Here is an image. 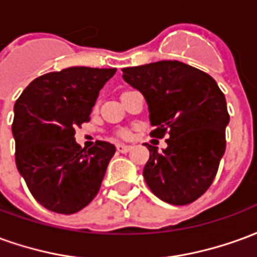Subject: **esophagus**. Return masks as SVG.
Returning <instances> with one entry per match:
<instances>
[{
    "mask_svg": "<svg viewBox=\"0 0 257 257\" xmlns=\"http://www.w3.org/2000/svg\"><path fill=\"white\" fill-rule=\"evenodd\" d=\"M132 150V146L128 145H117V151L118 153H128Z\"/></svg>",
    "mask_w": 257,
    "mask_h": 257,
    "instance_id": "34e87169",
    "label": "esophagus"
}]
</instances>
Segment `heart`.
<instances>
[{
    "mask_svg": "<svg viewBox=\"0 0 257 257\" xmlns=\"http://www.w3.org/2000/svg\"><path fill=\"white\" fill-rule=\"evenodd\" d=\"M117 135L121 139H129L131 138V132H129L128 129H121V131H118Z\"/></svg>",
    "mask_w": 257,
    "mask_h": 257,
    "instance_id": "1",
    "label": "heart"
}]
</instances>
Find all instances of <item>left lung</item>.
I'll return each mask as SVG.
<instances>
[{
  "instance_id": "left-lung-1",
  "label": "left lung",
  "mask_w": 257,
  "mask_h": 257,
  "mask_svg": "<svg viewBox=\"0 0 257 257\" xmlns=\"http://www.w3.org/2000/svg\"><path fill=\"white\" fill-rule=\"evenodd\" d=\"M122 73L147 100L154 126L150 136L169 135L161 153L146 145V183L168 204H191L210 187L226 151V97L209 74L178 60L125 67Z\"/></svg>"
}]
</instances>
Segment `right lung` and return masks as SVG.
<instances>
[{
    "label": "right lung",
    "mask_w": 257,
    "mask_h": 257,
    "mask_svg": "<svg viewBox=\"0 0 257 257\" xmlns=\"http://www.w3.org/2000/svg\"><path fill=\"white\" fill-rule=\"evenodd\" d=\"M115 68L68 67L44 74L15 103V160L33 197L47 209L71 215L100 190L115 153L97 140L85 150L75 143V128L88 122L99 92Z\"/></svg>",
    "instance_id": "add662e5"
}]
</instances>
